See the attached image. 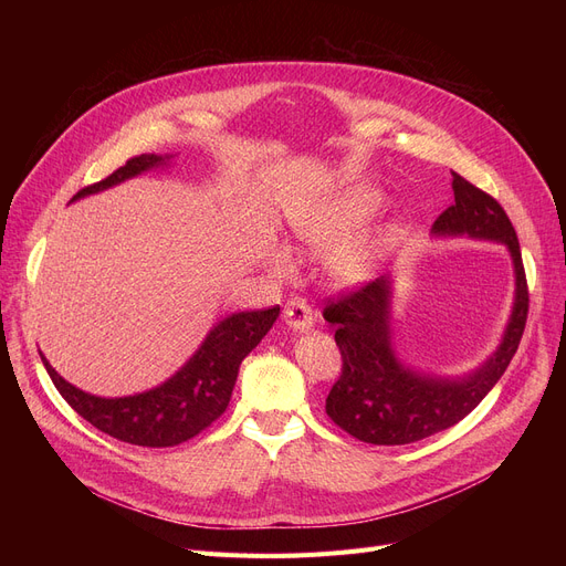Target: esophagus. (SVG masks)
<instances>
[{
    "instance_id": "obj_1",
    "label": "esophagus",
    "mask_w": 566,
    "mask_h": 566,
    "mask_svg": "<svg viewBox=\"0 0 566 566\" xmlns=\"http://www.w3.org/2000/svg\"><path fill=\"white\" fill-rule=\"evenodd\" d=\"M284 321L291 331H307L314 325V310L305 298H291L284 305Z\"/></svg>"
}]
</instances>
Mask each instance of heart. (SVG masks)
I'll list each match as a JSON object with an SVG mask.
<instances>
[{
	"label": "heart",
	"instance_id": "obj_1",
	"mask_svg": "<svg viewBox=\"0 0 566 566\" xmlns=\"http://www.w3.org/2000/svg\"><path fill=\"white\" fill-rule=\"evenodd\" d=\"M380 195L371 188H350L339 195L312 203L293 220V238L298 250L323 256L331 254V277L342 286H353L371 273L374 261L380 252L376 241H354L353 235L363 231L376 216ZM277 275L291 273V256L284 250L268 254Z\"/></svg>",
	"mask_w": 566,
	"mask_h": 566
}]
</instances>
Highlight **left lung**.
Here are the masks:
<instances>
[{"label":"left lung","instance_id":"left-lung-1","mask_svg":"<svg viewBox=\"0 0 566 566\" xmlns=\"http://www.w3.org/2000/svg\"><path fill=\"white\" fill-rule=\"evenodd\" d=\"M454 203L438 216L433 233L504 243L514 259L516 298L502 344L465 378H431L406 369L390 342V280L378 277L331 298L323 318L335 325L342 374L325 399L328 418L348 436L371 444H408L461 422L493 390L518 350L530 293L521 245L504 208L452 171Z\"/></svg>","mask_w":566,"mask_h":566}]
</instances>
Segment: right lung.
<instances>
[{
	"label": "right lung",
	"instance_id": "add662e5",
	"mask_svg": "<svg viewBox=\"0 0 566 566\" xmlns=\"http://www.w3.org/2000/svg\"><path fill=\"white\" fill-rule=\"evenodd\" d=\"M167 160L169 156L156 154L135 156L124 167H118L107 178H103V181L82 188L73 201L107 190L146 169L160 167ZM277 316L280 305L231 314L216 325L199 350L169 380L154 390L133 397L103 399L86 395L59 376L43 355L41 360L59 395L98 431L116 440L139 444V448H174V444H181L199 436L227 410L238 367L245 360V355L265 337V333L273 328Z\"/></svg>",
	"mask_w": 566,
	"mask_h": 566
}]
</instances>
